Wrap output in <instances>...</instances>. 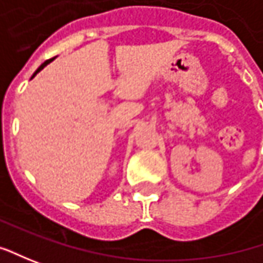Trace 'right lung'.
Here are the masks:
<instances>
[{
  "instance_id": "1",
  "label": "right lung",
  "mask_w": 263,
  "mask_h": 263,
  "mask_svg": "<svg viewBox=\"0 0 263 263\" xmlns=\"http://www.w3.org/2000/svg\"><path fill=\"white\" fill-rule=\"evenodd\" d=\"M53 59L55 58H52V59H48V61H45V62H43V64H42L41 67H39V68L36 69V72H34V74H33V77H34V76H36V74H37V72H41L42 69L45 68V67H46V65H48V64H49V62H52V61H53ZM32 77V78H33Z\"/></svg>"
}]
</instances>
